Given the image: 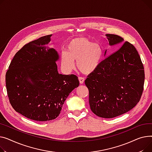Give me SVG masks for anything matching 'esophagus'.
<instances>
[{
  "label": "esophagus",
  "instance_id": "1",
  "mask_svg": "<svg viewBox=\"0 0 152 152\" xmlns=\"http://www.w3.org/2000/svg\"><path fill=\"white\" fill-rule=\"evenodd\" d=\"M78 79H79V82H80V84H83V83H84V82H85V78H84L83 77H80L78 78Z\"/></svg>",
  "mask_w": 152,
  "mask_h": 152
}]
</instances>
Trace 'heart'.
Wrapping results in <instances>:
<instances>
[{"instance_id": "b5f03b06", "label": "heart", "mask_w": 152, "mask_h": 152, "mask_svg": "<svg viewBox=\"0 0 152 152\" xmlns=\"http://www.w3.org/2000/svg\"><path fill=\"white\" fill-rule=\"evenodd\" d=\"M103 51L97 43L86 38H75L67 45V51L62 52L61 66L66 72L74 68L77 60L78 69L84 74H90L96 70L102 59Z\"/></svg>"}]
</instances>
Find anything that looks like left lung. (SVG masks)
Segmentation results:
<instances>
[{
	"label": "left lung",
	"mask_w": 152,
	"mask_h": 152,
	"mask_svg": "<svg viewBox=\"0 0 152 152\" xmlns=\"http://www.w3.org/2000/svg\"><path fill=\"white\" fill-rule=\"evenodd\" d=\"M105 38L110 45L124 41L115 34H105ZM87 77L85 83L91 110L102 118H114L131 110L139 102L144 90L143 64L134 46L127 41Z\"/></svg>",
	"instance_id": "obj_1"
}]
</instances>
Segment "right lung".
Here are the masks:
<instances>
[{"label": "right lung", "mask_w": 152, "mask_h": 152, "mask_svg": "<svg viewBox=\"0 0 152 152\" xmlns=\"http://www.w3.org/2000/svg\"><path fill=\"white\" fill-rule=\"evenodd\" d=\"M51 36L24 45L14 56L6 73L7 91L12 107L35 121L57 118L66 98L79 86L75 75L58 73V54L48 46Z\"/></svg>", "instance_id": "obj_1"}]
</instances>
